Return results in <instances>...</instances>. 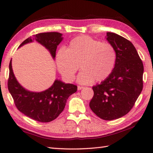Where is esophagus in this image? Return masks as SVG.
Segmentation results:
<instances>
[{"label": "esophagus", "instance_id": "34e87169", "mask_svg": "<svg viewBox=\"0 0 153 153\" xmlns=\"http://www.w3.org/2000/svg\"><path fill=\"white\" fill-rule=\"evenodd\" d=\"M83 88H84V87H83V86H77V90H82V89H83Z\"/></svg>", "mask_w": 153, "mask_h": 153}]
</instances>
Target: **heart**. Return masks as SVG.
<instances>
[{"instance_id": "1", "label": "heart", "mask_w": 153, "mask_h": 153, "mask_svg": "<svg viewBox=\"0 0 153 153\" xmlns=\"http://www.w3.org/2000/svg\"><path fill=\"white\" fill-rule=\"evenodd\" d=\"M116 53L112 45L86 35L79 36L69 42L67 49L61 48L56 54L58 70L66 81L72 82L77 76L81 84H89L94 80L102 82L109 77L114 68Z\"/></svg>"}]
</instances>
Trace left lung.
Wrapping results in <instances>:
<instances>
[{
    "label": "left lung",
    "instance_id": "8db88e82",
    "mask_svg": "<svg viewBox=\"0 0 153 153\" xmlns=\"http://www.w3.org/2000/svg\"><path fill=\"white\" fill-rule=\"evenodd\" d=\"M105 39L115 49V66L109 77L92 87L90 107L98 117L112 120L128 113L137 101L143 90L144 67L130 41L110 32Z\"/></svg>",
    "mask_w": 153,
    "mask_h": 153
}]
</instances>
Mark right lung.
Returning <instances> with one entry per match:
<instances>
[{
  "mask_svg": "<svg viewBox=\"0 0 153 153\" xmlns=\"http://www.w3.org/2000/svg\"><path fill=\"white\" fill-rule=\"evenodd\" d=\"M62 35L57 32L39 33L25 40L19 48L35 41L45 47L55 59L57 46L63 39ZM8 89L21 112L36 121L49 123L55 120L63 112L67 100L69 96L76 92L77 87L57 79L51 87L45 90L40 92L29 91L19 84L15 77L11 59Z\"/></svg>",
  "mask_w": 153,
  "mask_h": 153,
  "instance_id": "right-lung-1",
  "label": "right lung"
}]
</instances>
